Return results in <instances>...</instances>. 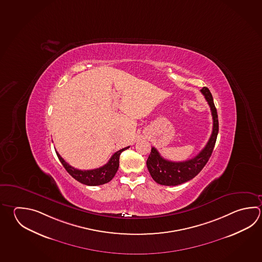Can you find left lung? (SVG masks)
<instances>
[{"mask_svg":"<svg viewBox=\"0 0 262 262\" xmlns=\"http://www.w3.org/2000/svg\"><path fill=\"white\" fill-rule=\"evenodd\" d=\"M201 93L209 104L212 114L213 129L210 138L198 156L182 162L167 160L160 156L157 149L152 147L146 165L151 177L156 183L167 186H175L186 183L194 178L202 170L210 158L219 133L217 109L215 107L212 94L209 90L207 87H204L201 90Z\"/></svg>","mask_w":262,"mask_h":262,"instance_id":"obj_1","label":"left lung"}]
</instances>
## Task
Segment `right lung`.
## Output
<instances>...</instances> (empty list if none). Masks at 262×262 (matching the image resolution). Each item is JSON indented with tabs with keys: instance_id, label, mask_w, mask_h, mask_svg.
Wrapping results in <instances>:
<instances>
[{
	"instance_id": "right-lung-1",
	"label": "right lung",
	"mask_w": 262,
	"mask_h": 262,
	"mask_svg": "<svg viewBox=\"0 0 262 262\" xmlns=\"http://www.w3.org/2000/svg\"><path fill=\"white\" fill-rule=\"evenodd\" d=\"M128 148L120 149L118 152L114 154L111 158L109 159L108 162L104 165L103 167L89 170H80L77 168L71 167L69 163H67L63 158H61L58 152L55 150L57 157L59 158L60 162L64 166L66 170L79 183H83L90 186H96V185H102L104 183H108L116 173L118 171L119 167V156L123 152L124 150Z\"/></svg>"
}]
</instances>
